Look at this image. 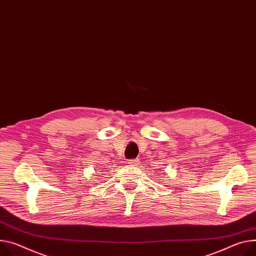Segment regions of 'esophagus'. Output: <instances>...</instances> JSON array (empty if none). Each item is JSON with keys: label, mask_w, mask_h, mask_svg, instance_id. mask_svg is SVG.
<instances>
[{"label": "esophagus", "mask_w": 256, "mask_h": 256, "mask_svg": "<svg viewBox=\"0 0 256 256\" xmlns=\"http://www.w3.org/2000/svg\"><path fill=\"white\" fill-rule=\"evenodd\" d=\"M138 162H140V160H138V158H136V159H130V160H128V164H130V166H136L138 164Z\"/></svg>", "instance_id": "obj_1"}]
</instances>
